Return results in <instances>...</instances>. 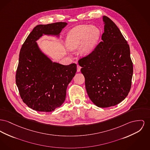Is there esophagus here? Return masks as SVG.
Instances as JSON below:
<instances>
[{
	"label": "esophagus",
	"instance_id": "34e87169",
	"mask_svg": "<svg viewBox=\"0 0 150 150\" xmlns=\"http://www.w3.org/2000/svg\"><path fill=\"white\" fill-rule=\"evenodd\" d=\"M81 68V67L78 64V65H77V71H78V72H80Z\"/></svg>",
	"mask_w": 150,
	"mask_h": 150
}]
</instances>
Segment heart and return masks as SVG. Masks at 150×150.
<instances>
[{"instance_id":"heart-1","label":"heart","mask_w":150,"mask_h":150,"mask_svg":"<svg viewBox=\"0 0 150 150\" xmlns=\"http://www.w3.org/2000/svg\"><path fill=\"white\" fill-rule=\"evenodd\" d=\"M100 35V30L97 27L79 25L71 30L66 38V43L71 50L79 49L82 55H87L97 44Z\"/></svg>"}]
</instances>
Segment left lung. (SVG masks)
<instances>
[{
  "label": "left lung",
  "instance_id": "1",
  "mask_svg": "<svg viewBox=\"0 0 150 150\" xmlns=\"http://www.w3.org/2000/svg\"><path fill=\"white\" fill-rule=\"evenodd\" d=\"M104 32L93 50L78 61L91 100L97 106H115L132 86L133 64L130 47L115 23L103 16Z\"/></svg>",
  "mask_w": 150,
  "mask_h": 150
}]
</instances>
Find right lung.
<instances>
[{"label": "right lung", "mask_w": 150, "mask_h": 150, "mask_svg": "<svg viewBox=\"0 0 150 150\" xmlns=\"http://www.w3.org/2000/svg\"><path fill=\"white\" fill-rule=\"evenodd\" d=\"M67 24L57 22L37 25L21 48L16 83L23 102L36 111L52 112L62 105L76 72L75 63L64 66L52 62L35 42L43 34L58 35Z\"/></svg>", "instance_id": "obj_1"}]
</instances>
